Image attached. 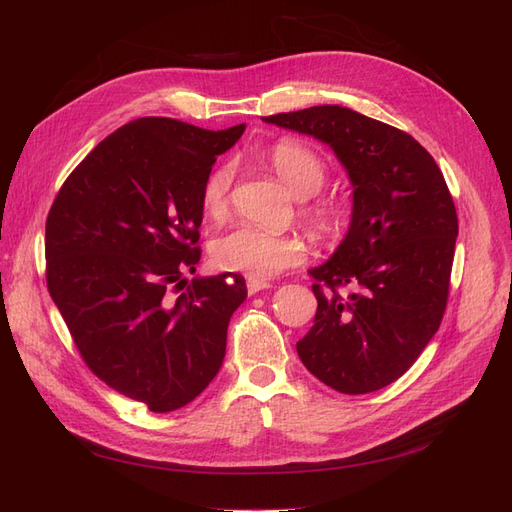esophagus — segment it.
Here are the masks:
<instances>
[{
	"label": "esophagus",
	"mask_w": 512,
	"mask_h": 512,
	"mask_svg": "<svg viewBox=\"0 0 512 512\" xmlns=\"http://www.w3.org/2000/svg\"><path fill=\"white\" fill-rule=\"evenodd\" d=\"M265 288H269V282H265V280H254V277L247 280V292H250V294H256V292L265 290Z\"/></svg>",
	"instance_id": "esophagus-1"
}]
</instances>
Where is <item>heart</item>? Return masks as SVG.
Wrapping results in <instances>:
<instances>
[{
	"label": "heart",
	"mask_w": 512,
	"mask_h": 512,
	"mask_svg": "<svg viewBox=\"0 0 512 512\" xmlns=\"http://www.w3.org/2000/svg\"><path fill=\"white\" fill-rule=\"evenodd\" d=\"M275 175L297 198L314 196L327 179V162L309 145L284 138L277 141L267 156ZM230 166L213 168L200 188V207L209 220L222 222L230 211ZM307 228L320 239H337L344 232V213L333 203L316 200L301 209ZM213 265L224 271L245 273L258 280L280 275L297 267L307 256V245L299 235H280L252 224H239L215 237L209 245Z\"/></svg>",
	"instance_id": "1"
}]
</instances>
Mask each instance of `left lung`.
Returning <instances> with one entry per match:
<instances>
[{
  "label": "left lung",
  "mask_w": 512,
  "mask_h": 512,
  "mask_svg": "<svg viewBox=\"0 0 512 512\" xmlns=\"http://www.w3.org/2000/svg\"><path fill=\"white\" fill-rule=\"evenodd\" d=\"M262 119L327 143L354 188L346 239L309 271L318 309L297 352L339 393L378 391L406 374L444 316L459 226L442 170L408 132L346 106Z\"/></svg>",
  "instance_id": "left-lung-1"
}]
</instances>
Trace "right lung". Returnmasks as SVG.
I'll use <instances>...</instances> for the list:
<instances>
[{
	"label": "right lung",
	"mask_w": 512,
	"mask_h": 512,
	"mask_svg": "<svg viewBox=\"0 0 512 512\" xmlns=\"http://www.w3.org/2000/svg\"><path fill=\"white\" fill-rule=\"evenodd\" d=\"M243 130L134 119L72 170L46 218V286L83 361L151 412L207 389L247 297L235 273L183 280L200 260V188Z\"/></svg>",
	"instance_id": "obj_1"
}]
</instances>
